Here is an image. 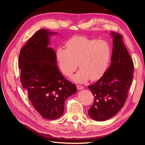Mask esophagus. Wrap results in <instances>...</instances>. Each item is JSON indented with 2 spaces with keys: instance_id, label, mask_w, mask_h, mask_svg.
<instances>
[{
  "instance_id": "1",
  "label": "esophagus",
  "mask_w": 145,
  "mask_h": 145,
  "mask_svg": "<svg viewBox=\"0 0 145 145\" xmlns=\"http://www.w3.org/2000/svg\"><path fill=\"white\" fill-rule=\"evenodd\" d=\"M77 88L78 89V90H81L82 89L84 88V87H83V86H81V85H77Z\"/></svg>"
}]
</instances>
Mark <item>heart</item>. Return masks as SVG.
Returning <instances> with one entry per match:
<instances>
[{"mask_svg":"<svg viewBox=\"0 0 145 145\" xmlns=\"http://www.w3.org/2000/svg\"><path fill=\"white\" fill-rule=\"evenodd\" d=\"M67 48L60 46L56 50L59 67L66 76H69L80 68L72 80L78 83L96 80L106 71L111 56V46L105 40L76 36L66 43Z\"/></svg>","mask_w":145,"mask_h":145,"instance_id":"1","label":"heart"}]
</instances>
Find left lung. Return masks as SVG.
Wrapping results in <instances>:
<instances>
[{"label":"left lung","instance_id":"1","mask_svg":"<svg viewBox=\"0 0 145 145\" xmlns=\"http://www.w3.org/2000/svg\"><path fill=\"white\" fill-rule=\"evenodd\" d=\"M111 34L114 36L111 63L97 82L88 86L94 97L88 114L99 121L114 116L124 106L133 79V61L123 37L115 32Z\"/></svg>","mask_w":145,"mask_h":145}]
</instances>
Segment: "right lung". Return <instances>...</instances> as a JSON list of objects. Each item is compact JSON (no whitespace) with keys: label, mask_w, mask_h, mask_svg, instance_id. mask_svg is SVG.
<instances>
[{"label":"right lung","mask_w":145,"mask_h":145,"mask_svg":"<svg viewBox=\"0 0 145 145\" xmlns=\"http://www.w3.org/2000/svg\"><path fill=\"white\" fill-rule=\"evenodd\" d=\"M53 33L42 29L29 39L19 56L20 82L35 109L46 119L62 116L65 102L76 93L75 84L66 79L56 65V55L49 45Z\"/></svg>","instance_id":"right-lung-1"}]
</instances>
